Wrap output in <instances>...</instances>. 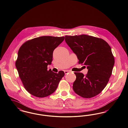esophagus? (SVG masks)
<instances>
[{"label":"esophagus","mask_w":128,"mask_h":128,"mask_svg":"<svg viewBox=\"0 0 128 128\" xmlns=\"http://www.w3.org/2000/svg\"><path fill=\"white\" fill-rule=\"evenodd\" d=\"M64 72H65V74H68V73H69V72H71L70 71V70H65Z\"/></svg>","instance_id":"34e87169"}]
</instances>
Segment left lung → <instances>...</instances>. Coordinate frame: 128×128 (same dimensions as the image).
<instances>
[{
	"label": "left lung",
	"mask_w": 128,
	"mask_h": 128,
	"mask_svg": "<svg viewBox=\"0 0 128 128\" xmlns=\"http://www.w3.org/2000/svg\"><path fill=\"white\" fill-rule=\"evenodd\" d=\"M65 41L77 55L79 64L87 66L86 75L75 72L73 89L84 98L95 97L106 86L114 65V58L107 42L87 35L65 36Z\"/></svg>",
	"instance_id": "left-lung-1"
}]
</instances>
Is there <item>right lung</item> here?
I'll list each match as a JSON object with an SVG mask.
<instances>
[{"label":"right lung","instance_id":"1","mask_svg":"<svg viewBox=\"0 0 128 128\" xmlns=\"http://www.w3.org/2000/svg\"><path fill=\"white\" fill-rule=\"evenodd\" d=\"M64 38L40 36L26 41L20 48L16 66L24 87L31 95L46 97L56 90L65 73L48 70L47 66L51 64L54 50Z\"/></svg>","mask_w":128,"mask_h":128}]
</instances>
